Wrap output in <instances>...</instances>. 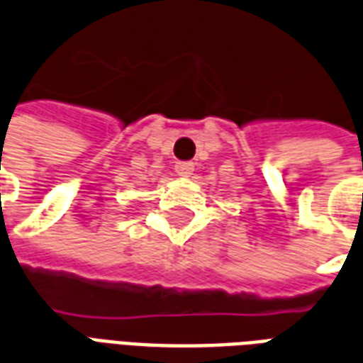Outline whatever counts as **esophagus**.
<instances>
[{"label":"esophagus","instance_id":"1","mask_svg":"<svg viewBox=\"0 0 363 363\" xmlns=\"http://www.w3.org/2000/svg\"><path fill=\"white\" fill-rule=\"evenodd\" d=\"M175 171H177V175L190 177L194 173V163L192 162H177Z\"/></svg>","mask_w":363,"mask_h":363}]
</instances>
